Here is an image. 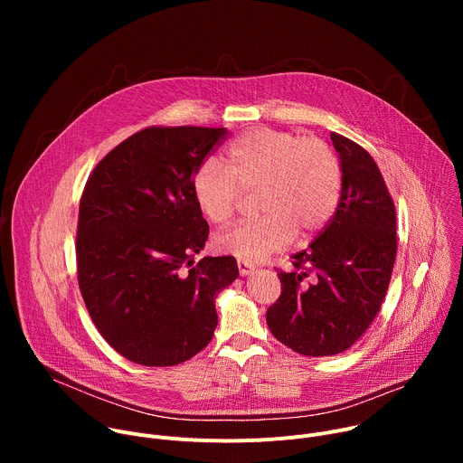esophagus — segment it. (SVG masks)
Masks as SVG:
<instances>
[{"label":"esophagus","mask_w":463,"mask_h":463,"mask_svg":"<svg viewBox=\"0 0 463 463\" xmlns=\"http://www.w3.org/2000/svg\"><path fill=\"white\" fill-rule=\"evenodd\" d=\"M238 271L241 277H249L254 273V266L249 261H243V260H238Z\"/></svg>","instance_id":"esophagus-1"}]
</instances>
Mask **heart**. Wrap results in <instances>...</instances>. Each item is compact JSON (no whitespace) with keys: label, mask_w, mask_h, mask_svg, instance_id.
<instances>
[{"label":"heart","mask_w":463,"mask_h":463,"mask_svg":"<svg viewBox=\"0 0 463 463\" xmlns=\"http://www.w3.org/2000/svg\"><path fill=\"white\" fill-rule=\"evenodd\" d=\"M225 166L203 163L192 175L200 213L216 225L231 222L240 188L260 186L258 220L222 232L220 252L243 261H261L286 249L295 234L307 240L332 220L341 195V163L334 148L317 137L258 128L234 139Z\"/></svg>","instance_id":"heart-1"}]
</instances>
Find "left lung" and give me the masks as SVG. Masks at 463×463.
<instances>
[{"label": "left lung", "instance_id": "left-lung-1", "mask_svg": "<svg viewBox=\"0 0 463 463\" xmlns=\"http://www.w3.org/2000/svg\"><path fill=\"white\" fill-rule=\"evenodd\" d=\"M341 163L337 211L307 249L280 271V298L268 309L271 334L297 354L335 355L373 322L393 269L395 207L372 156L332 134Z\"/></svg>", "mask_w": 463, "mask_h": 463}]
</instances>
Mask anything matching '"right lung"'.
<instances>
[{
  "instance_id": "add662e5",
  "label": "right lung",
  "mask_w": 463,
  "mask_h": 463,
  "mask_svg": "<svg viewBox=\"0 0 463 463\" xmlns=\"http://www.w3.org/2000/svg\"><path fill=\"white\" fill-rule=\"evenodd\" d=\"M227 128H146L90 175L79 213L77 266L86 307L108 345L143 366L202 352L218 326L216 297L238 279L232 256L194 263L209 223L192 175Z\"/></svg>"
}]
</instances>
